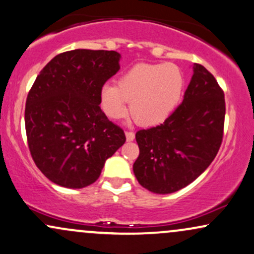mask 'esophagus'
<instances>
[{"instance_id": "34e87169", "label": "esophagus", "mask_w": 254, "mask_h": 254, "mask_svg": "<svg viewBox=\"0 0 254 254\" xmlns=\"http://www.w3.org/2000/svg\"><path fill=\"white\" fill-rule=\"evenodd\" d=\"M126 139H127V141H133V140L135 139V134H134V132H130V130H127Z\"/></svg>"}]
</instances>
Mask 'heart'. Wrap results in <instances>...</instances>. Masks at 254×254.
I'll return each instance as SVG.
<instances>
[{"mask_svg": "<svg viewBox=\"0 0 254 254\" xmlns=\"http://www.w3.org/2000/svg\"><path fill=\"white\" fill-rule=\"evenodd\" d=\"M184 88L183 72L172 63L138 64L118 80L104 84L101 104L112 119H122L128 112L142 126H157L172 114Z\"/></svg>", "mask_w": 254, "mask_h": 254, "instance_id": "heart-1", "label": "heart"}]
</instances>
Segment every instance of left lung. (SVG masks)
<instances>
[{
  "label": "left lung",
  "instance_id": "left-lung-1",
  "mask_svg": "<svg viewBox=\"0 0 254 254\" xmlns=\"http://www.w3.org/2000/svg\"><path fill=\"white\" fill-rule=\"evenodd\" d=\"M225 114V94L215 77L193 64L183 102L159 126L135 134L140 153L133 171L140 186L164 195L203 174L221 146Z\"/></svg>",
  "mask_w": 254,
  "mask_h": 254
}]
</instances>
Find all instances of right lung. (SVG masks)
Returning a JSON list of instances; mask_svg holds the SVG:
<instances>
[{
  "label": "right lung",
  "mask_w": 254,
  "mask_h": 254,
  "mask_svg": "<svg viewBox=\"0 0 254 254\" xmlns=\"http://www.w3.org/2000/svg\"><path fill=\"white\" fill-rule=\"evenodd\" d=\"M120 53L73 50L56 56L26 100L25 126L35 165L53 183L80 189L97 181L126 141L101 109V89L120 70Z\"/></svg>",
  "instance_id": "add662e5"
}]
</instances>
